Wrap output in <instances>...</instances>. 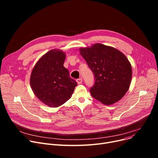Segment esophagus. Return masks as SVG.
<instances>
[{"mask_svg": "<svg viewBox=\"0 0 158 158\" xmlns=\"http://www.w3.org/2000/svg\"><path fill=\"white\" fill-rule=\"evenodd\" d=\"M76 81H77V84H81L82 83V78H79V79H77L76 80Z\"/></svg>", "mask_w": 158, "mask_h": 158, "instance_id": "34e87169", "label": "esophagus"}]
</instances>
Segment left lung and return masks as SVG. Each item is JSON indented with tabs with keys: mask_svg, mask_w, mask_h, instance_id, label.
<instances>
[{
	"mask_svg": "<svg viewBox=\"0 0 158 158\" xmlns=\"http://www.w3.org/2000/svg\"><path fill=\"white\" fill-rule=\"evenodd\" d=\"M79 52L95 76L92 96L104 105L120 101L129 89L132 78L127 57L118 49L101 44L81 48Z\"/></svg>",
	"mask_w": 158,
	"mask_h": 158,
	"instance_id": "left-lung-1",
	"label": "left lung"
}]
</instances>
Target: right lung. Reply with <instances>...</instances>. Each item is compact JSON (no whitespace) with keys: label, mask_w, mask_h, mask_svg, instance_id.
I'll return each instance as SVG.
<instances>
[{"label":"right lung","mask_w":158,"mask_h":158,"mask_svg":"<svg viewBox=\"0 0 158 158\" xmlns=\"http://www.w3.org/2000/svg\"><path fill=\"white\" fill-rule=\"evenodd\" d=\"M66 54L60 49H52L41 56L33 67L30 85L33 93L45 105L57 107L70 98L76 81L64 67Z\"/></svg>","instance_id":"1"}]
</instances>
